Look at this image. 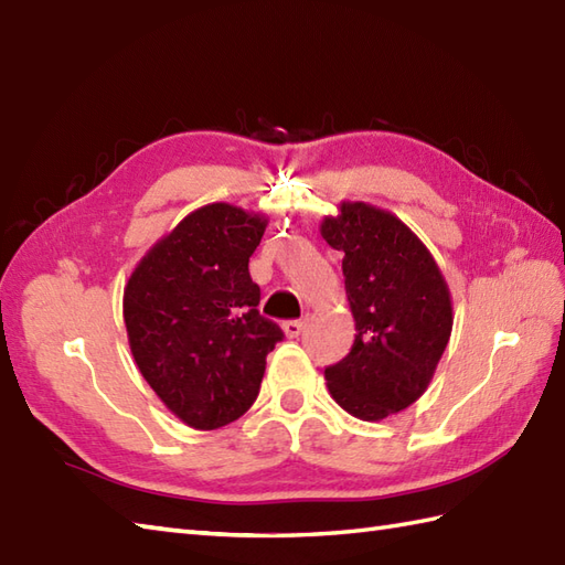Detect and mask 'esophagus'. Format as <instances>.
Segmentation results:
<instances>
[{
    "label": "esophagus",
    "instance_id": "esophagus-1",
    "mask_svg": "<svg viewBox=\"0 0 565 565\" xmlns=\"http://www.w3.org/2000/svg\"><path fill=\"white\" fill-rule=\"evenodd\" d=\"M282 331L287 338H297L299 333L305 331V321H285L282 323Z\"/></svg>",
    "mask_w": 565,
    "mask_h": 565
}]
</instances>
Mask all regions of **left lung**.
Listing matches in <instances>:
<instances>
[{"label":"left lung","mask_w":565,"mask_h":565,"mask_svg":"<svg viewBox=\"0 0 565 565\" xmlns=\"http://www.w3.org/2000/svg\"><path fill=\"white\" fill-rule=\"evenodd\" d=\"M321 236L343 254L355 319L350 353L323 370L333 401L382 420L423 396L452 335V295L433 254L388 210L343 200Z\"/></svg>","instance_id":"8db88e82"}]
</instances>
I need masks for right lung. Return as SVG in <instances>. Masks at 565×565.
Segmentation results:
<instances>
[{"label":"right lung","instance_id":"add662e5","mask_svg":"<svg viewBox=\"0 0 565 565\" xmlns=\"http://www.w3.org/2000/svg\"><path fill=\"white\" fill-rule=\"evenodd\" d=\"M268 220L230 203L193 210L147 250L122 292L132 358L173 416L222 428L254 404L266 355L282 341L258 315L248 258Z\"/></svg>","mask_w":565,"mask_h":565}]
</instances>
